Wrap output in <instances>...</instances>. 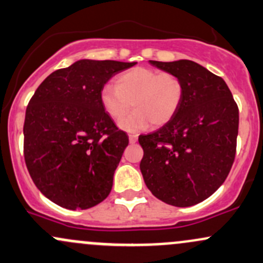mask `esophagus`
<instances>
[{
	"mask_svg": "<svg viewBox=\"0 0 263 263\" xmlns=\"http://www.w3.org/2000/svg\"><path fill=\"white\" fill-rule=\"evenodd\" d=\"M128 140H129V143H136L137 140H138L137 135H129Z\"/></svg>",
	"mask_w": 263,
	"mask_h": 263,
	"instance_id": "obj_1",
	"label": "esophagus"
}]
</instances>
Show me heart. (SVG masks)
Here are the masks:
<instances>
[{"label":"heart","mask_w":263,"mask_h":263,"mask_svg":"<svg viewBox=\"0 0 263 263\" xmlns=\"http://www.w3.org/2000/svg\"><path fill=\"white\" fill-rule=\"evenodd\" d=\"M184 99V85L177 74L135 67L123 72L116 86L106 85L100 100L106 114L114 120L122 118L129 108L132 114L120 121L118 126L127 132L145 129L152 123L161 127L175 117Z\"/></svg>","instance_id":"heart-1"}]
</instances>
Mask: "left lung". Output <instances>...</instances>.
<instances>
[{"mask_svg":"<svg viewBox=\"0 0 263 263\" xmlns=\"http://www.w3.org/2000/svg\"><path fill=\"white\" fill-rule=\"evenodd\" d=\"M149 63L182 80L184 99L170 122L138 137L143 148L141 172L158 200L176 207L193 206L209 198L230 174L238 107L226 82L198 63Z\"/></svg>","mask_w":263,"mask_h":263,"instance_id":"1","label":"left lung"}]
</instances>
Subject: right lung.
<instances>
[{
	"label": "right lung",
	"instance_id": "1",
	"mask_svg": "<svg viewBox=\"0 0 263 263\" xmlns=\"http://www.w3.org/2000/svg\"><path fill=\"white\" fill-rule=\"evenodd\" d=\"M136 62L80 60L52 72L26 109L24 152L28 172L48 200L86 210L109 195L128 136L100 100L101 89Z\"/></svg>",
	"mask_w": 263,
	"mask_h": 263
}]
</instances>
